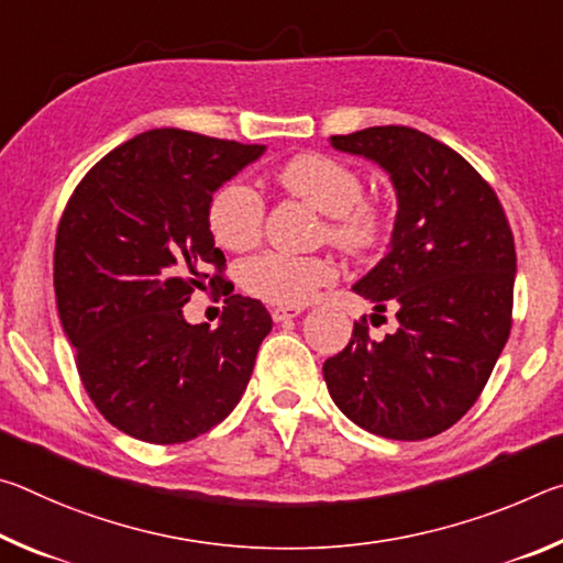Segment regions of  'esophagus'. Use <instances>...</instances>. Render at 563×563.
Returning a JSON list of instances; mask_svg holds the SVG:
<instances>
[{
	"label": "esophagus",
	"mask_w": 563,
	"mask_h": 563,
	"mask_svg": "<svg viewBox=\"0 0 563 563\" xmlns=\"http://www.w3.org/2000/svg\"><path fill=\"white\" fill-rule=\"evenodd\" d=\"M300 312H302L300 308H273V310H271V316H273V320H275V322H285V320L298 318Z\"/></svg>",
	"instance_id": "1"
}]
</instances>
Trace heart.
Segmentation results:
<instances>
[{
  "label": "heart",
  "mask_w": 563,
  "mask_h": 563,
  "mask_svg": "<svg viewBox=\"0 0 563 563\" xmlns=\"http://www.w3.org/2000/svg\"><path fill=\"white\" fill-rule=\"evenodd\" d=\"M280 184L328 216V238L347 251H365L383 233V213L362 198L365 186L355 168L325 154L292 156L280 168ZM263 196L245 180H228L208 201V228L218 245L247 251L261 241ZM338 265L322 255L265 251L241 265L243 288L271 305L300 308L335 283Z\"/></svg>",
  "instance_id": "1"
}]
</instances>
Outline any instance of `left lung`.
<instances>
[{
  "label": "left lung",
  "mask_w": 563,
  "mask_h": 563,
  "mask_svg": "<svg viewBox=\"0 0 563 563\" xmlns=\"http://www.w3.org/2000/svg\"><path fill=\"white\" fill-rule=\"evenodd\" d=\"M330 144L375 161L393 178L389 251L352 290L377 312L393 308L397 330L375 340L360 318L322 375L342 415L362 430L427 440L470 412L509 340L511 228L470 161L422 131L373 126Z\"/></svg>",
  "instance_id": "8db88e82"
}]
</instances>
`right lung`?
<instances>
[{"instance_id":"obj_1","label":"right lung","mask_w":563,"mask_h":563,"mask_svg":"<svg viewBox=\"0 0 563 563\" xmlns=\"http://www.w3.org/2000/svg\"><path fill=\"white\" fill-rule=\"evenodd\" d=\"M263 151L180 129L139 133L103 156L64 208L56 308L84 389L123 434L188 442L241 402L273 318L223 278L208 201ZM203 279L229 295L216 331L190 327L179 310Z\"/></svg>"}]
</instances>
